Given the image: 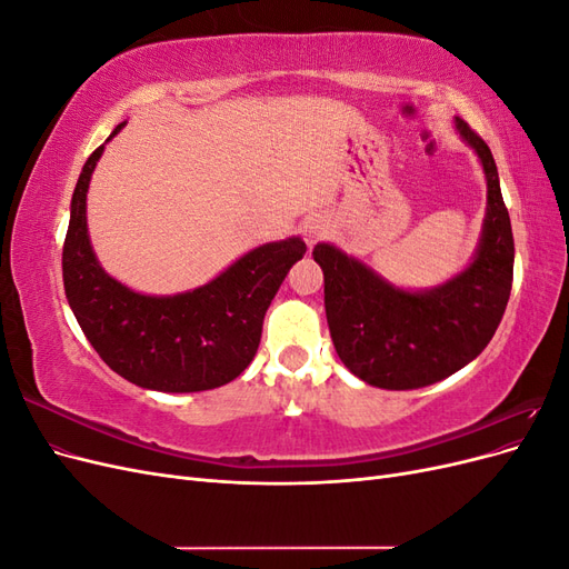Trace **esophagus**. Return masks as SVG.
I'll return each instance as SVG.
<instances>
[{"label": "esophagus", "instance_id": "obj_1", "mask_svg": "<svg viewBox=\"0 0 569 569\" xmlns=\"http://www.w3.org/2000/svg\"><path fill=\"white\" fill-rule=\"evenodd\" d=\"M327 232H330V226H327V220L320 216H313L303 222V237L308 244H316Z\"/></svg>", "mask_w": 569, "mask_h": 569}]
</instances>
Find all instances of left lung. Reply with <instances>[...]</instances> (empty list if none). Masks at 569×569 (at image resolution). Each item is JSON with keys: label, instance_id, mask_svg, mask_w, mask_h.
I'll return each mask as SVG.
<instances>
[{"label": "left lung", "instance_id": "1", "mask_svg": "<svg viewBox=\"0 0 569 569\" xmlns=\"http://www.w3.org/2000/svg\"><path fill=\"white\" fill-rule=\"evenodd\" d=\"M453 123L487 178V216L468 266L437 287L403 289L335 244L313 249L337 356L370 387L403 391L446 380L487 349L506 313L515 244L498 170L487 142L462 118Z\"/></svg>", "mask_w": 569, "mask_h": 569}]
</instances>
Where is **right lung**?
<instances>
[{"label": "right lung", "instance_id": "right-lung-1", "mask_svg": "<svg viewBox=\"0 0 569 569\" xmlns=\"http://www.w3.org/2000/svg\"><path fill=\"white\" fill-rule=\"evenodd\" d=\"M104 144L82 166L63 242V289L78 325L101 360L142 389L189 393L232 382L256 356L268 306L303 258V239L256 247L178 295L134 291L101 268L88 232V189Z\"/></svg>", "mask_w": 569, "mask_h": 569}]
</instances>
